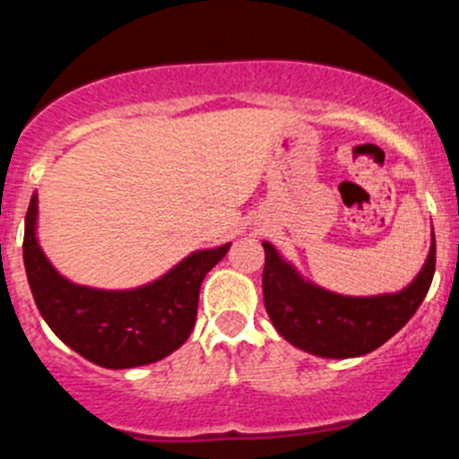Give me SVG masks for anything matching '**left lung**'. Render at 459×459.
<instances>
[{"instance_id":"obj_1","label":"left lung","mask_w":459,"mask_h":459,"mask_svg":"<svg viewBox=\"0 0 459 459\" xmlns=\"http://www.w3.org/2000/svg\"><path fill=\"white\" fill-rule=\"evenodd\" d=\"M263 301L276 333L325 359H351L377 351L415 315L435 274V234L420 274L399 292L375 297L330 292L303 279L272 243L263 240Z\"/></svg>"}]
</instances>
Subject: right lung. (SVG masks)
Segmentation results:
<instances>
[{
	"instance_id": "right-lung-1",
	"label": "right lung",
	"mask_w": 459,
	"mask_h": 459,
	"mask_svg": "<svg viewBox=\"0 0 459 459\" xmlns=\"http://www.w3.org/2000/svg\"><path fill=\"white\" fill-rule=\"evenodd\" d=\"M230 245L196 249L140 288H89L62 276L44 254L38 240V194H33L24 225V267L48 328L84 359L122 370L165 359L187 342L196 324L203 279Z\"/></svg>"
}]
</instances>
